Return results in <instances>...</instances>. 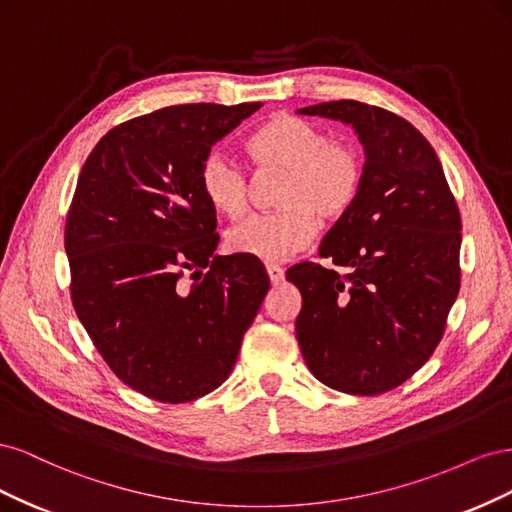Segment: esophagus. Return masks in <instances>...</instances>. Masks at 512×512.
Here are the masks:
<instances>
[{
  "label": "esophagus",
  "mask_w": 512,
  "mask_h": 512,
  "mask_svg": "<svg viewBox=\"0 0 512 512\" xmlns=\"http://www.w3.org/2000/svg\"><path fill=\"white\" fill-rule=\"evenodd\" d=\"M267 273L273 286H280L284 282V269L280 265H275V262H267Z\"/></svg>",
  "instance_id": "34e87169"
}]
</instances>
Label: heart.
<instances>
[{
    "label": "heart",
    "mask_w": 512,
    "mask_h": 512,
    "mask_svg": "<svg viewBox=\"0 0 512 512\" xmlns=\"http://www.w3.org/2000/svg\"><path fill=\"white\" fill-rule=\"evenodd\" d=\"M247 153L260 168L284 170L275 213L250 215L228 230L232 252L262 260H286L312 245L320 220H339L363 183V160L352 145L333 141L316 123L277 115L247 138ZM200 192L213 211L239 218L247 207L245 170L222 151L200 168Z\"/></svg>",
    "instance_id": "heart-1"
}]
</instances>
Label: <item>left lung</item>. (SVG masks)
<instances>
[{
  "label": "left lung",
  "mask_w": 512,
  "mask_h": 512,
  "mask_svg": "<svg viewBox=\"0 0 512 512\" xmlns=\"http://www.w3.org/2000/svg\"><path fill=\"white\" fill-rule=\"evenodd\" d=\"M342 121L365 151L352 207L320 243L316 262L288 269L301 290L297 339L309 371L335 391L380 395L436 350L459 292L461 218L442 164L412 123L354 100L299 108Z\"/></svg>",
  "instance_id": "left-lung-1"
}]
</instances>
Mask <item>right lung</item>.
I'll return each instance as SVG.
<instances>
[{"instance_id": "obj_1", "label": "right lung", "mask_w": 512, "mask_h": 512, "mask_svg": "<svg viewBox=\"0 0 512 512\" xmlns=\"http://www.w3.org/2000/svg\"><path fill=\"white\" fill-rule=\"evenodd\" d=\"M262 104H179L106 132L79 175L66 220L72 303L130 389L164 404L230 376L269 275L247 254L218 256L200 192L211 147Z\"/></svg>"}]
</instances>
